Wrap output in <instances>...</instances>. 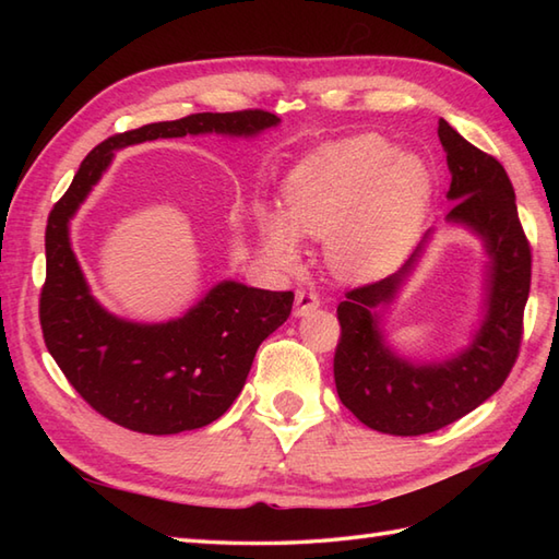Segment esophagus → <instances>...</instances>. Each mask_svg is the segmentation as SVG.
Returning a JSON list of instances; mask_svg holds the SVG:
<instances>
[{"label":"esophagus","mask_w":559,"mask_h":559,"mask_svg":"<svg viewBox=\"0 0 559 559\" xmlns=\"http://www.w3.org/2000/svg\"><path fill=\"white\" fill-rule=\"evenodd\" d=\"M317 307H319L317 293H310V290H298V293H295V307H293V314L295 317L310 314L312 310H317Z\"/></svg>","instance_id":"1"}]
</instances>
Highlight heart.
I'll return each instance as SVG.
<instances>
[{
    "mask_svg": "<svg viewBox=\"0 0 559 559\" xmlns=\"http://www.w3.org/2000/svg\"><path fill=\"white\" fill-rule=\"evenodd\" d=\"M286 211L254 209L261 254L273 269H300V237L329 240L336 276L365 283L394 269L418 237L432 197V175L389 139L358 134L331 141L295 168Z\"/></svg>",
    "mask_w": 559,
    "mask_h": 559,
    "instance_id": "1",
    "label": "heart"
}]
</instances>
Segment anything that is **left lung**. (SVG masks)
Wrapping results in <instances>:
<instances>
[{
  "mask_svg": "<svg viewBox=\"0 0 559 559\" xmlns=\"http://www.w3.org/2000/svg\"><path fill=\"white\" fill-rule=\"evenodd\" d=\"M447 153L451 209L444 221L478 237L485 261L480 319L466 346L444 358H413L389 343L384 310L418 271L435 230L396 273L355 288L338 305L341 343L334 358L338 399L377 432L418 437L447 427L488 401L516 360L521 322L531 290V249L521 230L514 187L488 153L439 120Z\"/></svg>",
  "mask_w": 559,
  "mask_h": 559,
  "instance_id": "8db88e82",
  "label": "left lung"
}]
</instances>
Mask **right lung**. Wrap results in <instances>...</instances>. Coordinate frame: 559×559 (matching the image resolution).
<instances>
[{
  "instance_id": "add662e5",
  "label": "right lung",
  "mask_w": 559,
  "mask_h": 559,
  "mask_svg": "<svg viewBox=\"0 0 559 559\" xmlns=\"http://www.w3.org/2000/svg\"><path fill=\"white\" fill-rule=\"evenodd\" d=\"M278 124L264 110L199 112L110 136L88 153L55 204L45 230V346L69 384L108 420L146 435H177L218 420L240 396L261 341L288 319L293 293L221 281L168 322L117 317L91 293L71 247V218L115 151L180 136L254 139Z\"/></svg>"
}]
</instances>
